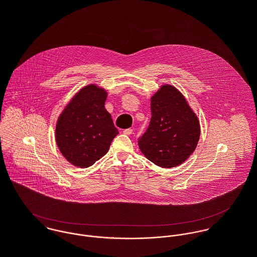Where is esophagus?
<instances>
[{
  "label": "esophagus",
  "mask_w": 257,
  "mask_h": 257,
  "mask_svg": "<svg viewBox=\"0 0 257 257\" xmlns=\"http://www.w3.org/2000/svg\"><path fill=\"white\" fill-rule=\"evenodd\" d=\"M123 134L126 135V136H131L133 134V130L132 128H126L123 131Z\"/></svg>",
  "instance_id": "34e87169"
}]
</instances>
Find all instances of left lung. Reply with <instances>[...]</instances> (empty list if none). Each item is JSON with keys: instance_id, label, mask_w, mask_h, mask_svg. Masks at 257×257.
I'll return each mask as SVG.
<instances>
[{"instance_id": "left-lung-1", "label": "left lung", "mask_w": 257, "mask_h": 257, "mask_svg": "<svg viewBox=\"0 0 257 257\" xmlns=\"http://www.w3.org/2000/svg\"><path fill=\"white\" fill-rule=\"evenodd\" d=\"M200 139V123L183 95L163 85L151 98V119L139 147L148 160L163 168L182 164Z\"/></svg>"}]
</instances>
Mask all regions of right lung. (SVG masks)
<instances>
[{"label": "right lung", "mask_w": 257, "mask_h": 257, "mask_svg": "<svg viewBox=\"0 0 257 257\" xmlns=\"http://www.w3.org/2000/svg\"><path fill=\"white\" fill-rule=\"evenodd\" d=\"M107 92L94 85L82 88L59 115L55 140L62 155L86 168L101 159L118 134L105 109Z\"/></svg>", "instance_id": "add662e5"}]
</instances>
